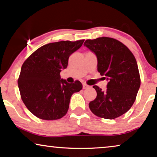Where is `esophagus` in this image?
<instances>
[{
	"label": "esophagus",
	"instance_id": "esophagus-1",
	"mask_svg": "<svg viewBox=\"0 0 157 157\" xmlns=\"http://www.w3.org/2000/svg\"><path fill=\"white\" fill-rule=\"evenodd\" d=\"M82 88H83V89H87V88H90V86H89V85H88L87 84H85V83H83Z\"/></svg>",
	"mask_w": 157,
	"mask_h": 157
}]
</instances>
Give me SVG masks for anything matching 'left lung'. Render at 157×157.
I'll return each instance as SVG.
<instances>
[{
    "instance_id": "left-lung-1",
    "label": "left lung",
    "mask_w": 157,
    "mask_h": 157,
    "mask_svg": "<svg viewBox=\"0 0 157 157\" xmlns=\"http://www.w3.org/2000/svg\"><path fill=\"white\" fill-rule=\"evenodd\" d=\"M84 45L96 56L98 72L108 81L104 90L93 86L97 96L89 103L90 109L102 118L118 117L131 108L140 88L136 59L128 47L111 37L86 40Z\"/></svg>"
}]
</instances>
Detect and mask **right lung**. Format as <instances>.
I'll return each instance as SVG.
<instances>
[{
  "mask_svg": "<svg viewBox=\"0 0 157 157\" xmlns=\"http://www.w3.org/2000/svg\"><path fill=\"white\" fill-rule=\"evenodd\" d=\"M84 40L48 43L24 62L18 86L24 104L37 117L45 120L63 117L68 111L71 96L82 88L80 81L69 83L61 79L60 72L67 68L69 57Z\"/></svg>",
  "mask_w": 157,
  "mask_h": 157,
  "instance_id": "1",
  "label": "right lung"
}]
</instances>
